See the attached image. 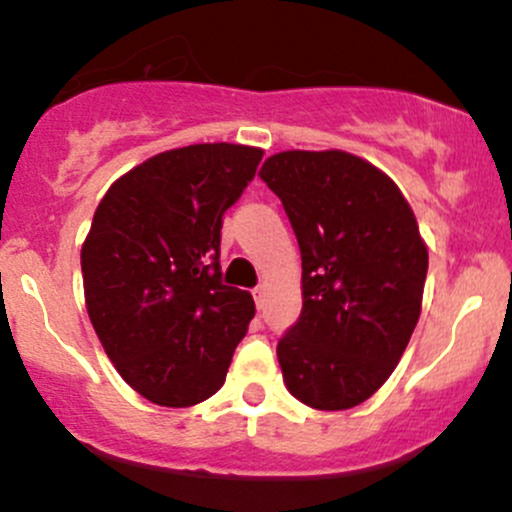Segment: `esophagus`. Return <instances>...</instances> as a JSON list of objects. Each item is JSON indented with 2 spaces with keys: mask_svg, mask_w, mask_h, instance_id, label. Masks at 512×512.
<instances>
[{
  "mask_svg": "<svg viewBox=\"0 0 512 512\" xmlns=\"http://www.w3.org/2000/svg\"><path fill=\"white\" fill-rule=\"evenodd\" d=\"M265 294H267V289L262 287V284H260V287H255V289H252V297H255V304H257V309H260V306L265 304Z\"/></svg>",
  "mask_w": 512,
  "mask_h": 512,
  "instance_id": "34e87169",
  "label": "esophagus"
}]
</instances>
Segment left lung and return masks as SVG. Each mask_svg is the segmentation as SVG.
<instances>
[{
	"instance_id": "8db88e82",
	"label": "left lung",
	"mask_w": 512,
	"mask_h": 512,
	"mask_svg": "<svg viewBox=\"0 0 512 512\" xmlns=\"http://www.w3.org/2000/svg\"><path fill=\"white\" fill-rule=\"evenodd\" d=\"M260 179L301 250V314L277 343L284 385L314 410H351L380 390L410 343L427 245L400 188L348 152H279Z\"/></svg>"
}]
</instances>
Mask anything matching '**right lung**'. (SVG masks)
Listing matches in <instances>:
<instances>
[{"label": "right lung", "mask_w": 512, "mask_h": 512, "mask_svg": "<svg viewBox=\"0 0 512 512\" xmlns=\"http://www.w3.org/2000/svg\"><path fill=\"white\" fill-rule=\"evenodd\" d=\"M262 149L191 144L107 188L80 250L85 306L107 358L161 407H191L225 383L255 301L223 284V213L255 179Z\"/></svg>", "instance_id": "add662e5"}]
</instances>
